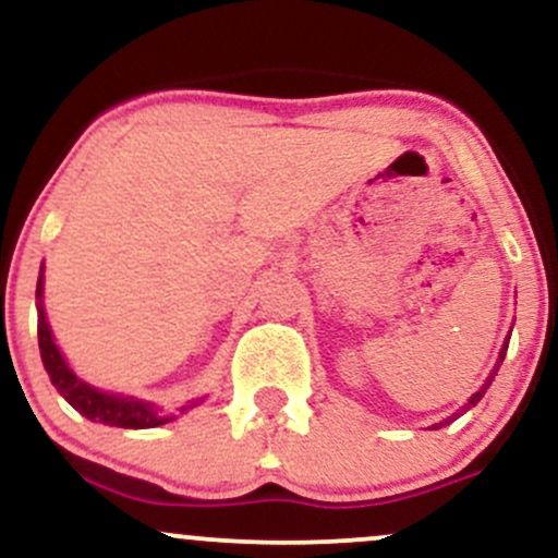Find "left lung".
Here are the masks:
<instances>
[{
  "instance_id": "obj_1",
  "label": "left lung",
  "mask_w": 558,
  "mask_h": 558,
  "mask_svg": "<svg viewBox=\"0 0 558 558\" xmlns=\"http://www.w3.org/2000/svg\"><path fill=\"white\" fill-rule=\"evenodd\" d=\"M504 356H506V345H504V349H501V356H498V362H496V367H493V373H490V377H488V380H485V386H483V388H480V390H477V393H475V396H472V399L464 403V409L475 407V403H477L480 399H483V393H485V390H488V388H490V383H493V377H496V373H498V367H501ZM464 409H462V412H464ZM462 412H459V414H462ZM459 414H453V417H459ZM453 417H451V420H453ZM451 420H446V422H451ZM446 422H444V425H446Z\"/></svg>"
}]
</instances>
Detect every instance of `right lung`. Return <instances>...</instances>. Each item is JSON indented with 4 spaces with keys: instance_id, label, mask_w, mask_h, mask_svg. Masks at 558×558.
<instances>
[{
    "instance_id": "1",
    "label": "right lung",
    "mask_w": 558,
    "mask_h": 558,
    "mask_svg": "<svg viewBox=\"0 0 558 558\" xmlns=\"http://www.w3.org/2000/svg\"><path fill=\"white\" fill-rule=\"evenodd\" d=\"M41 278H38L36 286V299H38V349H41V362L44 369L49 373V380L52 386L65 396V401L73 409H78L86 420L92 422H101V425H112V427H133V430H141V427H157L170 422L172 417H159V412L151 403H144L138 399H131V396H118V393H101L83 383L81 377L73 375V369L68 367V362L62 360L60 349L54 345L52 330L47 325V315H44L41 306ZM196 407L194 401L189 407H181V412L185 409Z\"/></svg>"
}]
</instances>
